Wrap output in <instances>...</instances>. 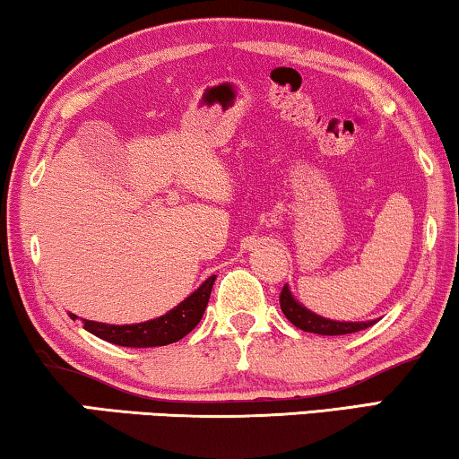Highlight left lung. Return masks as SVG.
Wrapping results in <instances>:
<instances>
[{
	"mask_svg": "<svg viewBox=\"0 0 459 459\" xmlns=\"http://www.w3.org/2000/svg\"><path fill=\"white\" fill-rule=\"evenodd\" d=\"M280 307L284 311V316L292 325H297L303 332H313V334L322 336H342V334H353V332L366 330L369 325H374L378 319H369V322H338V319L322 317L311 309H307L303 303H299L290 292L288 284L280 294Z\"/></svg>",
	"mask_w": 459,
	"mask_h": 459,
	"instance_id": "left-lung-1",
	"label": "left lung"
}]
</instances>
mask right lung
<instances>
[{"label":"right lung","instance_id":"add662e5","mask_svg":"<svg viewBox=\"0 0 459 459\" xmlns=\"http://www.w3.org/2000/svg\"><path fill=\"white\" fill-rule=\"evenodd\" d=\"M217 275L206 278L190 297H186L178 307L167 311L165 316L148 319V322L140 324H102L91 322V319H83V328L91 332L93 336L102 338L106 342L118 344V347H134V349H146V347H165V344L178 342L186 334L196 328L200 319L204 316L206 305H209L212 284H215ZM77 319V316H73Z\"/></svg>","mask_w":459,"mask_h":459}]
</instances>
